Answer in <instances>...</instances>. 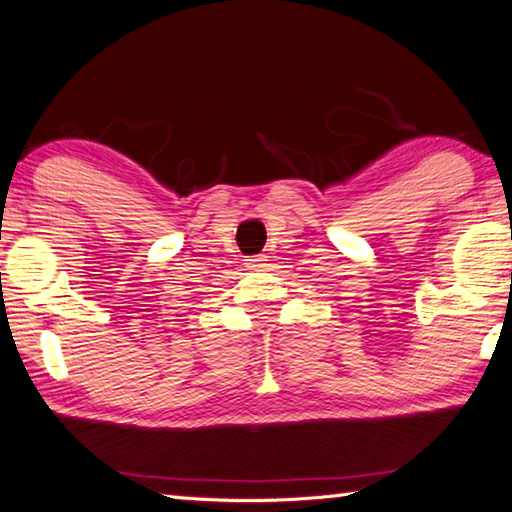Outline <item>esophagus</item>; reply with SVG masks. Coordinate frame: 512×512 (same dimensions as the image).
<instances>
[{"mask_svg": "<svg viewBox=\"0 0 512 512\" xmlns=\"http://www.w3.org/2000/svg\"><path fill=\"white\" fill-rule=\"evenodd\" d=\"M268 259L264 255H257V257H250L246 259V268H250V271H262V268L266 266Z\"/></svg>", "mask_w": 512, "mask_h": 512, "instance_id": "1", "label": "esophagus"}]
</instances>
